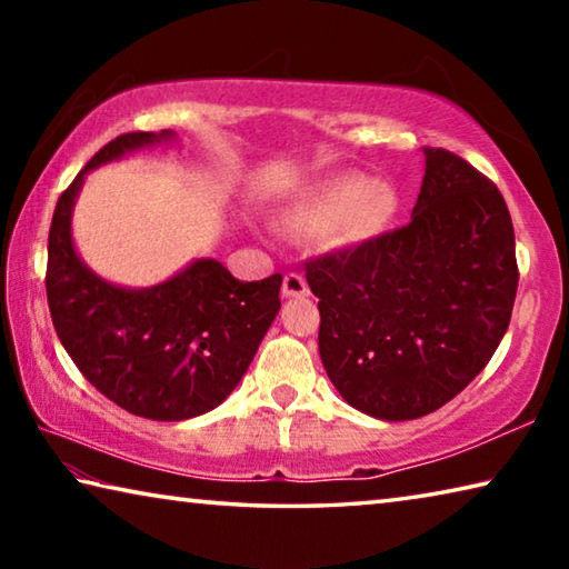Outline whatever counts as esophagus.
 <instances>
[{
  "mask_svg": "<svg viewBox=\"0 0 569 569\" xmlns=\"http://www.w3.org/2000/svg\"><path fill=\"white\" fill-rule=\"evenodd\" d=\"M283 296H286V298H301V296H308L306 278L298 276V273H286V276H283Z\"/></svg>",
  "mask_w": 569,
  "mask_h": 569,
  "instance_id": "esophagus-1",
  "label": "esophagus"
}]
</instances>
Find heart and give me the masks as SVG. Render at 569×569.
<instances>
[{"instance_id":"1","label":"heart","mask_w":569,"mask_h":569,"mask_svg":"<svg viewBox=\"0 0 569 569\" xmlns=\"http://www.w3.org/2000/svg\"><path fill=\"white\" fill-rule=\"evenodd\" d=\"M399 213V192L363 172L316 182L288 208L286 223L298 230L323 228L329 248H359L381 238Z\"/></svg>"}]
</instances>
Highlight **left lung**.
Here are the masks:
<instances>
[{
    "mask_svg": "<svg viewBox=\"0 0 569 569\" xmlns=\"http://www.w3.org/2000/svg\"><path fill=\"white\" fill-rule=\"evenodd\" d=\"M423 158L409 226L306 263L323 369L353 409L383 421L437 411L485 369L519 281L502 192L455 152Z\"/></svg>",
    "mask_w": 569,
    "mask_h": 569,
    "instance_id": "left-lung-1",
    "label": "left lung"
}]
</instances>
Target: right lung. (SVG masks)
I'll return each mask as SVG.
<instances>
[{"label": "right lung", "mask_w": 569, "mask_h": 569, "mask_svg": "<svg viewBox=\"0 0 569 569\" xmlns=\"http://www.w3.org/2000/svg\"><path fill=\"white\" fill-rule=\"evenodd\" d=\"M176 132H124L108 142L57 200L47 243V303L54 331L94 389L134 417H200L243 379L281 308V273L243 283L216 258H196L168 281L124 288L82 261L72 208L84 176Z\"/></svg>", "instance_id": "1"}]
</instances>
